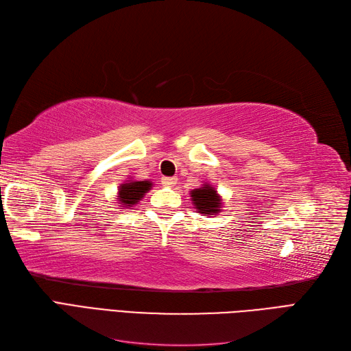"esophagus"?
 <instances>
[{
	"label": "esophagus",
	"instance_id": "esophagus-1",
	"mask_svg": "<svg viewBox=\"0 0 351 351\" xmlns=\"http://www.w3.org/2000/svg\"><path fill=\"white\" fill-rule=\"evenodd\" d=\"M161 183L167 187H173L177 183V178L176 177H162L161 178Z\"/></svg>",
	"mask_w": 351,
	"mask_h": 351
}]
</instances>
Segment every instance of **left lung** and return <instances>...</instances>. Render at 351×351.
Wrapping results in <instances>:
<instances>
[{
    "mask_svg": "<svg viewBox=\"0 0 351 351\" xmlns=\"http://www.w3.org/2000/svg\"><path fill=\"white\" fill-rule=\"evenodd\" d=\"M192 200L200 214L212 215L217 214L221 208V197L217 195V190L209 184L192 190Z\"/></svg>",
    "mask_w": 351,
    "mask_h": 351,
    "instance_id": "8db88e82",
    "label": "left lung"
}]
</instances>
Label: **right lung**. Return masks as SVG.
Listing matches in <instances>:
<instances>
[{"mask_svg": "<svg viewBox=\"0 0 351 351\" xmlns=\"http://www.w3.org/2000/svg\"><path fill=\"white\" fill-rule=\"evenodd\" d=\"M151 187H152L151 182H134V180H130V182H127L120 186L119 197L117 199L120 200L121 205L133 206L143 197V195Z\"/></svg>", "mask_w": 351, "mask_h": 351, "instance_id": "right-lung-1", "label": "right lung"}]
</instances>
